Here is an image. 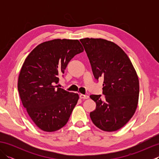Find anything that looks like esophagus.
Here are the masks:
<instances>
[{
  "instance_id": "1",
  "label": "esophagus",
  "mask_w": 159,
  "mask_h": 159,
  "mask_svg": "<svg viewBox=\"0 0 159 159\" xmlns=\"http://www.w3.org/2000/svg\"><path fill=\"white\" fill-rule=\"evenodd\" d=\"M80 98H81V99H87V98H89V96L84 95V94H80Z\"/></svg>"
}]
</instances>
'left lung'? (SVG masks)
<instances>
[{"instance_id":"8db88e82","label":"left lung","mask_w":159,"mask_h":159,"mask_svg":"<svg viewBox=\"0 0 159 159\" xmlns=\"http://www.w3.org/2000/svg\"><path fill=\"white\" fill-rule=\"evenodd\" d=\"M88 57L96 80L104 79L103 94L91 95L96 109L91 120L107 132L122 128L135 113L139 93V82L135 69L124 50L116 43L101 38L80 39Z\"/></svg>"}]
</instances>
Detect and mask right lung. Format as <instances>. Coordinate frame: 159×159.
Listing matches in <instances>:
<instances>
[{"label": "right lung", "mask_w": 159, "mask_h": 159, "mask_svg": "<svg viewBox=\"0 0 159 159\" xmlns=\"http://www.w3.org/2000/svg\"><path fill=\"white\" fill-rule=\"evenodd\" d=\"M83 50L78 39H56L36 46L24 62L18 76L19 95L29 117L41 130H58L68 121L79 94L55 85L70 61Z\"/></svg>", "instance_id": "right-lung-1"}]
</instances>
